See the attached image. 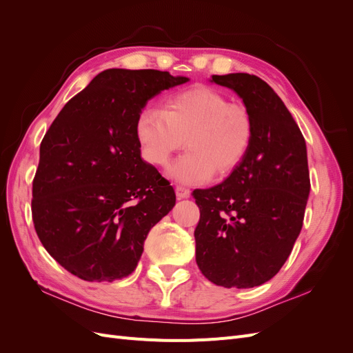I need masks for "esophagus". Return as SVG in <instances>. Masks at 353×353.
<instances>
[{
	"label": "esophagus",
	"instance_id": "esophagus-1",
	"mask_svg": "<svg viewBox=\"0 0 353 353\" xmlns=\"http://www.w3.org/2000/svg\"><path fill=\"white\" fill-rule=\"evenodd\" d=\"M175 191H176V197L178 199H187V197H190V190L183 187V185H176Z\"/></svg>",
	"mask_w": 353,
	"mask_h": 353
}]
</instances>
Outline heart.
Here are the masks:
<instances>
[{"mask_svg": "<svg viewBox=\"0 0 353 353\" xmlns=\"http://www.w3.org/2000/svg\"><path fill=\"white\" fill-rule=\"evenodd\" d=\"M135 131L144 159L156 166H166L185 141L188 150L168 174L181 184L194 185L215 172L227 175L241 162L253 138V121L245 105L199 85L169 97L163 110L144 108Z\"/></svg>", "mask_w": 353, "mask_h": 353, "instance_id": "heart-1", "label": "heart"}]
</instances>
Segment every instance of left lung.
<instances>
[{
  "label": "left lung",
  "instance_id": "left-lung-1",
  "mask_svg": "<svg viewBox=\"0 0 353 353\" xmlns=\"http://www.w3.org/2000/svg\"><path fill=\"white\" fill-rule=\"evenodd\" d=\"M237 92L253 121L248 153L223 183L194 190L200 221L196 262L209 281L250 288L270 281L290 256L311 190L305 138L281 99L249 73L213 74Z\"/></svg>",
  "mask_w": 353,
  "mask_h": 353
}]
</instances>
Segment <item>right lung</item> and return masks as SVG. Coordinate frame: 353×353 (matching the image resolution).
Listing matches in <instances>:
<instances>
[{
  "instance_id": "obj_1",
  "label": "right lung",
  "mask_w": 353,
  "mask_h": 353,
  "mask_svg": "<svg viewBox=\"0 0 353 353\" xmlns=\"http://www.w3.org/2000/svg\"><path fill=\"white\" fill-rule=\"evenodd\" d=\"M154 69H108L70 99L39 147L32 219L46 250L85 281L132 274L175 191L141 159L137 119L160 91L185 83Z\"/></svg>"
}]
</instances>
